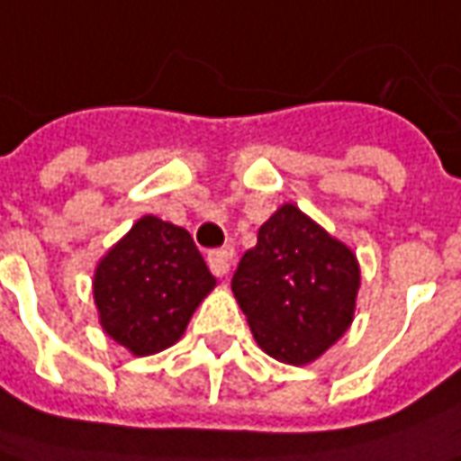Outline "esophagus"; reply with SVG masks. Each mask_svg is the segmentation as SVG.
Segmentation results:
<instances>
[{
  "mask_svg": "<svg viewBox=\"0 0 461 461\" xmlns=\"http://www.w3.org/2000/svg\"><path fill=\"white\" fill-rule=\"evenodd\" d=\"M207 262H209V267H212V272H214V275L224 276L231 269V264H234V249H231V247L214 249V252H209Z\"/></svg>",
  "mask_w": 461,
  "mask_h": 461,
  "instance_id": "esophagus-1",
  "label": "esophagus"
}]
</instances>
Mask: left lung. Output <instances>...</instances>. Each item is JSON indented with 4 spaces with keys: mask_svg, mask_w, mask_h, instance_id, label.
<instances>
[{
    "mask_svg": "<svg viewBox=\"0 0 461 461\" xmlns=\"http://www.w3.org/2000/svg\"><path fill=\"white\" fill-rule=\"evenodd\" d=\"M359 289L354 252L294 204H282L231 276L257 344L285 365H309L349 330Z\"/></svg>",
    "mask_w": 461,
    "mask_h": 461,
    "instance_id": "obj_1",
    "label": "left lung"
}]
</instances>
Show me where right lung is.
Instances as JSON below:
<instances>
[{
    "label": "right lung",
    "mask_w": 461,
    "mask_h": 461,
    "mask_svg": "<svg viewBox=\"0 0 461 461\" xmlns=\"http://www.w3.org/2000/svg\"><path fill=\"white\" fill-rule=\"evenodd\" d=\"M214 285L189 231L147 214L96 264L99 324L134 357H149L185 334Z\"/></svg>",
    "instance_id": "obj_1"
}]
</instances>
